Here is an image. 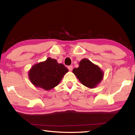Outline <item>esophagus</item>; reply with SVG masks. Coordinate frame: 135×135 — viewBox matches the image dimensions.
<instances>
[{
    "mask_svg": "<svg viewBox=\"0 0 135 135\" xmlns=\"http://www.w3.org/2000/svg\"><path fill=\"white\" fill-rule=\"evenodd\" d=\"M68 69L69 70V71H72L73 70V66L72 65H70L68 67Z\"/></svg>",
    "mask_w": 135,
    "mask_h": 135,
    "instance_id": "obj_1",
    "label": "esophagus"
}]
</instances>
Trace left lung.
<instances>
[{"label": "left lung", "mask_w": 135, "mask_h": 135, "mask_svg": "<svg viewBox=\"0 0 135 135\" xmlns=\"http://www.w3.org/2000/svg\"><path fill=\"white\" fill-rule=\"evenodd\" d=\"M73 73L84 86L94 88L102 81L104 72L98 65L88 59H83L79 62V67L75 68Z\"/></svg>", "instance_id": "left-lung-1"}]
</instances>
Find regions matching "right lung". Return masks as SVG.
Instances as JSON below:
<instances>
[{
	"label": "right lung",
	"instance_id": "obj_1",
	"mask_svg": "<svg viewBox=\"0 0 135 135\" xmlns=\"http://www.w3.org/2000/svg\"><path fill=\"white\" fill-rule=\"evenodd\" d=\"M68 70L62 64H58L55 59L47 58L31 68L28 77L33 85L46 90L58 85Z\"/></svg>",
	"mask_w": 135,
	"mask_h": 135
}]
</instances>
